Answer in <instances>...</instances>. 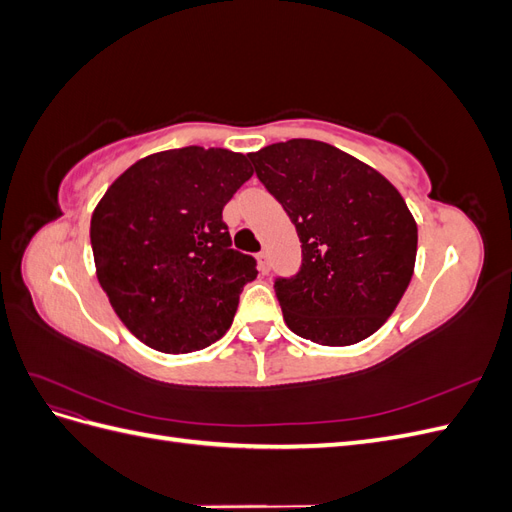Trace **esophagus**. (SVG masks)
I'll use <instances>...</instances> for the list:
<instances>
[{"mask_svg":"<svg viewBox=\"0 0 512 512\" xmlns=\"http://www.w3.org/2000/svg\"><path fill=\"white\" fill-rule=\"evenodd\" d=\"M256 260H258V271L265 275V273H269V256H267V252H260L258 256H256Z\"/></svg>","mask_w":512,"mask_h":512,"instance_id":"1","label":"esophagus"}]
</instances>
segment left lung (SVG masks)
<instances>
[{
  "label": "left lung",
  "mask_w": 512,
  "mask_h": 512,
  "mask_svg": "<svg viewBox=\"0 0 512 512\" xmlns=\"http://www.w3.org/2000/svg\"><path fill=\"white\" fill-rule=\"evenodd\" d=\"M247 158L301 241V269L273 286L288 329L320 346L363 342L412 280L418 232L406 200L378 170L309 138Z\"/></svg>",
  "instance_id": "8db88e82"
}]
</instances>
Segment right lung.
Masks as SVG:
<instances>
[{"mask_svg": "<svg viewBox=\"0 0 512 512\" xmlns=\"http://www.w3.org/2000/svg\"><path fill=\"white\" fill-rule=\"evenodd\" d=\"M254 175L243 153L183 147L138 160L91 215L102 290L153 350L211 346L235 318L256 260L232 250L222 209Z\"/></svg>", "mask_w": 512, "mask_h": 512, "instance_id": "right-lung-1", "label": "right lung"}]
</instances>
